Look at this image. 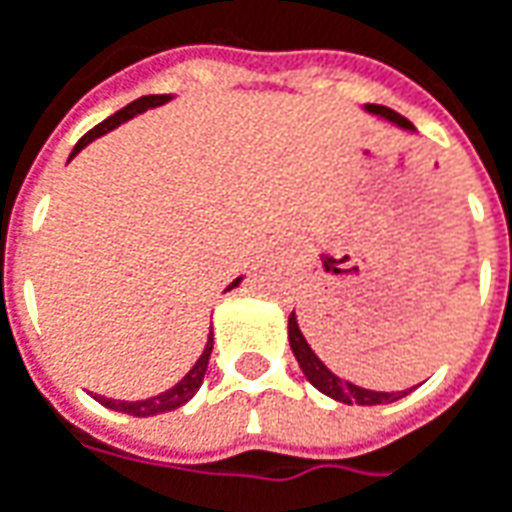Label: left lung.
<instances>
[{
  "label": "left lung",
  "instance_id": "left-lung-1",
  "mask_svg": "<svg viewBox=\"0 0 512 512\" xmlns=\"http://www.w3.org/2000/svg\"><path fill=\"white\" fill-rule=\"evenodd\" d=\"M364 108H367L369 114L384 117L387 123L398 125V128H404V131H415V125H412L407 117L395 114V111L387 108V105H364ZM289 346H292V352H295V358H298V364L300 369H303V375H306V381H309L315 389H321L323 395H329V398L341 401V404L375 407V404H392V401H398V398H404V395L410 392V389H404V392H375V389L355 387L352 381L338 378V375H335V372L326 367L321 358L312 352V346L306 344V338H303V332H300L295 312L289 315Z\"/></svg>",
  "mask_w": 512,
  "mask_h": 512
}]
</instances>
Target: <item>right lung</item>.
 <instances>
[{"label":"right lung","instance_id":"obj_1","mask_svg":"<svg viewBox=\"0 0 512 512\" xmlns=\"http://www.w3.org/2000/svg\"><path fill=\"white\" fill-rule=\"evenodd\" d=\"M171 100V94H151V97H140V100L128 102L125 108H120L114 117H108V120H102L100 125H94L82 140H79L77 145H74V151H71V157L74 154H79L82 148L88 143H94L97 137H102V134H108V131H114L117 125L125 123V120H131V117H137V114H143V111H148V108H157V105H166V102ZM243 278L232 280V286L229 289H234L237 283H240ZM226 289V292H229ZM212 349H214V335H209V341H206V349H203V355L197 358V364L174 384L171 389H166V392H160V395H154V398H145V401H114V398H97L102 407H108V410H117V412H125V415H134V418H148V415H160V412H171L177 410V407H183L186 401H191L194 398V392L200 389V384H203V378H206V369H209V358H212Z\"/></svg>","mask_w":512,"mask_h":512}]
</instances>
